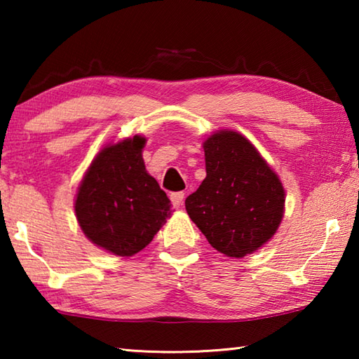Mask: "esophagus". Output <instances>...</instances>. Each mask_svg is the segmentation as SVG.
Here are the masks:
<instances>
[{
	"mask_svg": "<svg viewBox=\"0 0 359 359\" xmlns=\"http://www.w3.org/2000/svg\"><path fill=\"white\" fill-rule=\"evenodd\" d=\"M184 199H185L184 191H177V193L171 194V203H172L174 208H180V205L184 204Z\"/></svg>",
	"mask_w": 359,
	"mask_h": 359,
	"instance_id": "obj_1",
	"label": "esophagus"
}]
</instances>
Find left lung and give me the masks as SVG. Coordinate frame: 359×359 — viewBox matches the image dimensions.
I'll list each match as a JSON object with an SVG mask.
<instances>
[{"mask_svg": "<svg viewBox=\"0 0 359 359\" xmlns=\"http://www.w3.org/2000/svg\"><path fill=\"white\" fill-rule=\"evenodd\" d=\"M203 149L205 179L185 199V209L215 250L244 258L274 238L285 214V188L238 131L212 133Z\"/></svg>", "mask_w": 359, "mask_h": 359, "instance_id": "left-lung-1", "label": "left lung"}]
</instances>
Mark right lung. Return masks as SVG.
<instances>
[{"label":"right lung","mask_w":359,"mask_h":359,"mask_svg":"<svg viewBox=\"0 0 359 359\" xmlns=\"http://www.w3.org/2000/svg\"><path fill=\"white\" fill-rule=\"evenodd\" d=\"M145 142L136 135L106 144L77 188L79 226L92 244L115 257L141 252L172 215L166 193L145 169Z\"/></svg>","instance_id":"1"}]
</instances>
